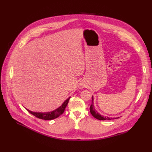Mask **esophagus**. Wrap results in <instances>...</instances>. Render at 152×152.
Masks as SVG:
<instances>
[{"label": "esophagus", "instance_id": "obj_1", "mask_svg": "<svg viewBox=\"0 0 152 152\" xmlns=\"http://www.w3.org/2000/svg\"><path fill=\"white\" fill-rule=\"evenodd\" d=\"M84 87H86V83L83 82H80L78 85V88L79 89H83L84 88Z\"/></svg>", "mask_w": 152, "mask_h": 152}]
</instances>
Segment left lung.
Returning a JSON list of instances; mask_svg holds the SVG:
<instances>
[{
    "label": "left lung",
    "mask_w": 152,
    "mask_h": 152,
    "mask_svg": "<svg viewBox=\"0 0 152 152\" xmlns=\"http://www.w3.org/2000/svg\"><path fill=\"white\" fill-rule=\"evenodd\" d=\"M93 101H94V98H93V96H92V103L91 106H90V112H91V114L95 118L99 119V120H111V119H114L119 118H109L108 116H104L100 114L96 110L94 104H93Z\"/></svg>",
    "instance_id": "1"
}]
</instances>
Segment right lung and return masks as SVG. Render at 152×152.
<instances>
[{"label": "right lung", "instance_id": "obj_1", "mask_svg": "<svg viewBox=\"0 0 152 152\" xmlns=\"http://www.w3.org/2000/svg\"><path fill=\"white\" fill-rule=\"evenodd\" d=\"M70 98V96H69L65 101H64L62 105H61L59 108H56V110H54L53 111L51 112H33L29 110H28L27 108H25L30 113V114H33L35 117H37L39 119H44V120H51V119H54L57 118L59 117L61 114L64 112V110H65V108L66 107V106L69 103V101Z\"/></svg>", "mask_w": 152, "mask_h": 152}]
</instances>
